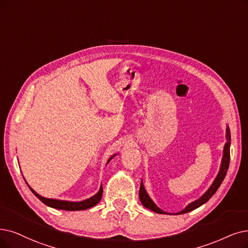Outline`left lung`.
Wrapping results in <instances>:
<instances>
[{
    "instance_id": "left-lung-1",
    "label": "left lung",
    "mask_w": 248,
    "mask_h": 248,
    "mask_svg": "<svg viewBox=\"0 0 248 248\" xmlns=\"http://www.w3.org/2000/svg\"><path fill=\"white\" fill-rule=\"evenodd\" d=\"M226 138H227V142L225 143L224 146V152H223V158H222V164H221V168H220V171L219 174L217 175L215 181L213 182L212 186L207 189V191L197 201L191 202L188 204L185 209L179 213H177L175 215H181V214H185L188 212H191L197 207H200L201 205H202L203 203H205L207 201H209L211 197L216 193V191L217 190V188L220 187V185L222 184L224 178L227 174L228 171V168H229V164H230V140H231V135H230V129L229 127L227 126V129H226ZM140 200L142 203L143 206H145L146 209H150L151 211L156 213V214H168L164 211H162L161 209H158V207L155 204V202L151 200V197L148 196L146 190L144 189V186L142 184V181L140 183Z\"/></svg>"
}]
</instances>
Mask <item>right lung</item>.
<instances>
[{
  "label": "right lung",
  "mask_w": 248,
  "mask_h": 248,
  "mask_svg": "<svg viewBox=\"0 0 248 248\" xmlns=\"http://www.w3.org/2000/svg\"><path fill=\"white\" fill-rule=\"evenodd\" d=\"M115 155H116V154L108 158V163L110 162ZM28 187H29V189L32 191V193L37 197V199L39 201H42L46 205L54 207V209H57V210H64V211H82V210L90 209V207H93L100 202V201L102 200V195H103V186H101L98 192L95 195H93V197H91V199L82 201V202H66V201H58V200L43 197L39 194H37L31 186L28 185Z\"/></svg>",
  "instance_id": "obj_1"
}]
</instances>
